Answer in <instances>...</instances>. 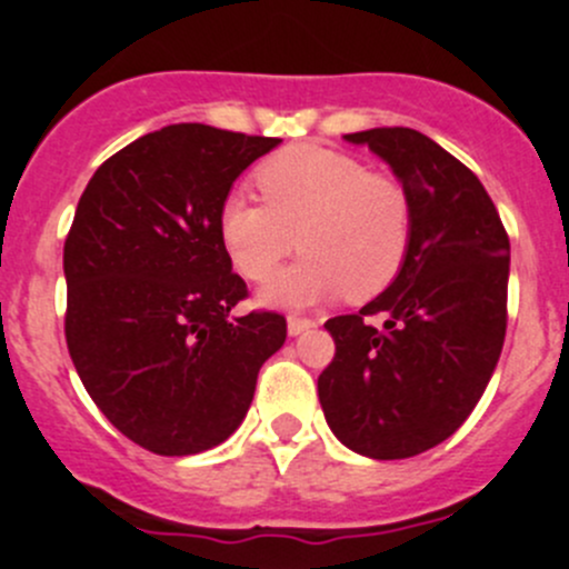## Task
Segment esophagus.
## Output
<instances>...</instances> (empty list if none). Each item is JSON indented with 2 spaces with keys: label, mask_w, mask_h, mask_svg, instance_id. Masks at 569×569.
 I'll return each instance as SVG.
<instances>
[{
  "label": "esophagus",
  "mask_w": 569,
  "mask_h": 569,
  "mask_svg": "<svg viewBox=\"0 0 569 569\" xmlns=\"http://www.w3.org/2000/svg\"><path fill=\"white\" fill-rule=\"evenodd\" d=\"M317 327L313 319H302V317H289V336H302L306 330Z\"/></svg>",
  "instance_id": "esophagus-1"
}]
</instances>
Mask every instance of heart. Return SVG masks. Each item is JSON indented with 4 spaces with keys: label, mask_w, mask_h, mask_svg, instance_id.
<instances>
[{
    "label": "heart",
    "mask_w": 569,
    "mask_h": 569,
    "mask_svg": "<svg viewBox=\"0 0 569 569\" xmlns=\"http://www.w3.org/2000/svg\"><path fill=\"white\" fill-rule=\"evenodd\" d=\"M263 203L231 194L220 209V242L233 267L267 280L300 243L307 256L261 289V302L313 306L347 295L369 300L386 291L410 250L412 209L405 187L369 173L352 153L291 146L256 170Z\"/></svg>",
    "instance_id": "heart-1"
}]
</instances>
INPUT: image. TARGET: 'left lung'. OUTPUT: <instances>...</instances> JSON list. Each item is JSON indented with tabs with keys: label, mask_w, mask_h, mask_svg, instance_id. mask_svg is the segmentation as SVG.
I'll list each match as a JSON object with an SVG mask.
<instances>
[{
	"label": "left lung",
	"mask_w": 569,
	"mask_h": 569,
	"mask_svg": "<svg viewBox=\"0 0 569 569\" xmlns=\"http://www.w3.org/2000/svg\"><path fill=\"white\" fill-rule=\"evenodd\" d=\"M393 170L412 209L396 280L327 319L336 358L319 375L327 427L355 455L416 457L462 427L507 336L509 237L490 194L460 159L405 126L343 134ZM382 312V331L365 321Z\"/></svg>",
	"instance_id": "1"
}]
</instances>
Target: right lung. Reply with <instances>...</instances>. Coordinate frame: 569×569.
Wrapping results in <instances>:
<instances>
[{
    "mask_svg": "<svg viewBox=\"0 0 569 569\" xmlns=\"http://www.w3.org/2000/svg\"><path fill=\"white\" fill-rule=\"evenodd\" d=\"M278 146L164 126L109 157L79 198L62 252L68 352L109 423L153 455L231 438L283 347L280 313H231L248 286L220 242L233 181Z\"/></svg>",
    "mask_w": 569,
    "mask_h": 569,
    "instance_id": "1",
    "label": "right lung"
}]
</instances>
